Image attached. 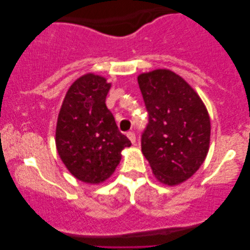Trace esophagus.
<instances>
[{
  "mask_svg": "<svg viewBox=\"0 0 250 250\" xmlns=\"http://www.w3.org/2000/svg\"><path fill=\"white\" fill-rule=\"evenodd\" d=\"M126 135H127V138L129 139V141H131L132 143H135L136 138H135V133L134 132H128Z\"/></svg>",
  "mask_w": 250,
  "mask_h": 250,
  "instance_id": "obj_1",
  "label": "esophagus"
}]
</instances>
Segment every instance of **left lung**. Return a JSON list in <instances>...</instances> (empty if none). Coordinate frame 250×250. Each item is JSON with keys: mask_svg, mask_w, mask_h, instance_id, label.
Listing matches in <instances>:
<instances>
[{"mask_svg": "<svg viewBox=\"0 0 250 250\" xmlns=\"http://www.w3.org/2000/svg\"><path fill=\"white\" fill-rule=\"evenodd\" d=\"M138 83L148 111L142 152L157 179L175 186L192 176L206 158L209 116L193 88L173 71L142 74Z\"/></svg>", "mask_w": 250, "mask_h": 250, "instance_id": "8db88e82", "label": "left lung"}]
</instances>
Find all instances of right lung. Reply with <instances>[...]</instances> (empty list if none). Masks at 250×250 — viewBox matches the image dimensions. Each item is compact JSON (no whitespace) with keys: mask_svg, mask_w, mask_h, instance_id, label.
<instances>
[{"mask_svg":"<svg viewBox=\"0 0 250 250\" xmlns=\"http://www.w3.org/2000/svg\"><path fill=\"white\" fill-rule=\"evenodd\" d=\"M109 88L105 78L84 75L69 87L58 116V152L68 170L85 183L107 180L121 162L122 150L132 145L105 105Z\"/></svg>","mask_w":250,"mask_h":250,"instance_id":"right-lung-1","label":"right lung"}]
</instances>
